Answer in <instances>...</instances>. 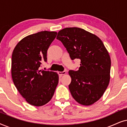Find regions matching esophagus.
Instances as JSON below:
<instances>
[{"label": "esophagus", "instance_id": "1", "mask_svg": "<svg viewBox=\"0 0 127 127\" xmlns=\"http://www.w3.org/2000/svg\"><path fill=\"white\" fill-rule=\"evenodd\" d=\"M58 73L60 76H62V75H64V74H66V72H65V71H63V72H58Z\"/></svg>", "mask_w": 127, "mask_h": 127}]
</instances>
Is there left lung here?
<instances>
[{
	"instance_id": "8db88e82",
	"label": "left lung",
	"mask_w": 127,
	"mask_h": 127,
	"mask_svg": "<svg viewBox=\"0 0 127 127\" xmlns=\"http://www.w3.org/2000/svg\"><path fill=\"white\" fill-rule=\"evenodd\" d=\"M57 39L66 48L72 60L80 59L77 71L69 70L70 92L76 102L93 105L103 95L110 81L111 60L98 36L77 27L60 31Z\"/></svg>"
}]
</instances>
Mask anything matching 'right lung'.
Listing matches in <instances>:
<instances>
[{"mask_svg":"<svg viewBox=\"0 0 127 127\" xmlns=\"http://www.w3.org/2000/svg\"><path fill=\"white\" fill-rule=\"evenodd\" d=\"M57 34L41 31L26 36L12 54L11 76L14 84L28 103L34 106L46 105L53 96L58 84L57 73L40 70L47 61V52Z\"/></svg>","mask_w":127,"mask_h":127,"instance_id":"right-lung-1","label":"right lung"}]
</instances>
